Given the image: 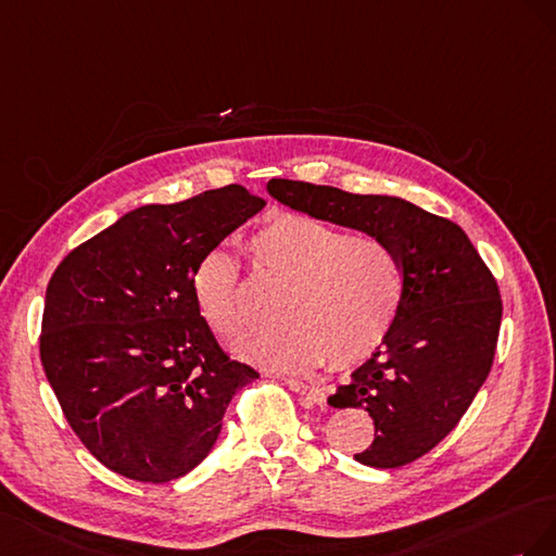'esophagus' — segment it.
<instances>
[{
	"label": "esophagus",
	"instance_id": "34e87169",
	"mask_svg": "<svg viewBox=\"0 0 556 556\" xmlns=\"http://www.w3.org/2000/svg\"><path fill=\"white\" fill-rule=\"evenodd\" d=\"M283 382H287V387L291 391H295L298 395H303V401L307 405H321V403H326V391L321 387L307 384V382H303V379H295V377H287V379H283Z\"/></svg>",
	"mask_w": 556,
	"mask_h": 556
}]
</instances>
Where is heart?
<instances>
[{"label":"heart","mask_w":556,"mask_h":556,"mask_svg":"<svg viewBox=\"0 0 556 556\" xmlns=\"http://www.w3.org/2000/svg\"><path fill=\"white\" fill-rule=\"evenodd\" d=\"M253 275L287 283L279 319L287 324L237 344L244 361L275 372H312L328 358L352 366L377 352L399 321L405 267L389 242L354 237L321 220L279 214L247 244ZM193 298L202 321L232 340L247 326L240 265L224 249L195 265Z\"/></svg>","instance_id":"b5f03b06"}]
</instances>
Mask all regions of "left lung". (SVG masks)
<instances>
[{
	"mask_svg": "<svg viewBox=\"0 0 556 556\" xmlns=\"http://www.w3.org/2000/svg\"><path fill=\"white\" fill-rule=\"evenodd\" d=\"M283 207L389 242L405 267V300L382 346L328 395L375 421L363 466L399 468L431 452L466 415L491 370L501 295L468 235L447 218L391 195L269 179Z\"/></svg>",
	"mask_w": 556,
	"mask_h": 556,
	"instance_id": "obj_1",
	"label": "left lung"
}]
</instances>
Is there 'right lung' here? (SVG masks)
<instances>
[{
	"mask_svg": "<svg viewBox=\"0 0 556 556\" xmlns=\"http://www.w3.org/2000/svg\"><path fill=\"white\" fill-rule=\"evenodd\" d=\"M263 207L235 184L144 204L58 265L41 363L74 433L109 470L181 478L212 452L232 395L258 377L218 346L190 281L204 253Z\"/></svg>",
	"mask_w": 556,
	"mask_h": 556,
	"instance_id": "right-lung-1",
	"label": "right lung"
}]
</instances>
